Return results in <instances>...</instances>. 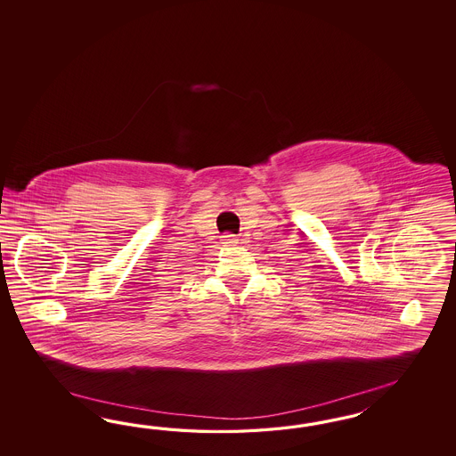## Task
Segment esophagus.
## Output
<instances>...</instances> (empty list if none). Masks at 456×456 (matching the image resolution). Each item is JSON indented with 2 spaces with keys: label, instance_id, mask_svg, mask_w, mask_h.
<instances>
[{
  "label": "esophagus",
  "instance_id": "esophagus-1",
  "mask_svg": "<svg viewBox=\"0 0 456 456\" xmlns=\"http://www.w3.org/2000/svg\"><path fill=\"white\" fill-rule=\"evenodd\" d=\"M222 244H225V246H235V244H237V239H235L234 234L222 235Z\"/></svg>",
  "mask_w": 456,
  "mask_h": 456
}]
</instances>
